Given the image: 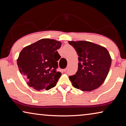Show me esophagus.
I'll return each mask as SVG.
<instances>
[{"instance_id":"obj_1","label":"esophagus","mask_w":126,"mask_h":126,"mask_svg":"<svg viewBox=\"0 0 126 126\" xmlns=\"http://www.w3.org/2000/svg\"><path fill=\"white\" fill-rule=\"evenodd\" d=\"M64 72H66V71H67V68H64V69H63V70Z\"/></svg>"}]
</instances>
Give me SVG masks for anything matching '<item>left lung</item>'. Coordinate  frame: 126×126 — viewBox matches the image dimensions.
<instances>
[{
    "label": "left lung",
    "instance_id": "8db88e82",
    "mask_svg": "<svg viewBox=\"0 0 126 126\" xmlns=\"http://www.w3.org/2000/svg\"><path fill=\"white\" fill-rule=\"evenodd\" d=\"M79 55L78 69L69 76L72 85L82 91L99 88L106 79L111 64V58L105 47L85 41H68Z\"/></svg>",
    "mask_w": 126,
    "mask_h": 126
}]
</instances>
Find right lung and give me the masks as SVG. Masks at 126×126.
Returning a JSON list of instances; mask_svg holds the SVG:
<instances>
[{
    "instance_id": "obj_1",
    "label": "right lung",
    "mask_w": 126,
    "mask_h": 126,
    "mask_svg": "<svg viewBox=\"0 0 126 126\" xmlns=\"http://www.w3.org/2000/svg\"><path fill=\"white\" fill-rule=\"evenodd\" d=\"M61 45L60 41L44 38L21 50L17 63L30 87L47 91L56 85L62 74L57 71L61 58L57 50Z\"/></svg>"
}]
</instances>
